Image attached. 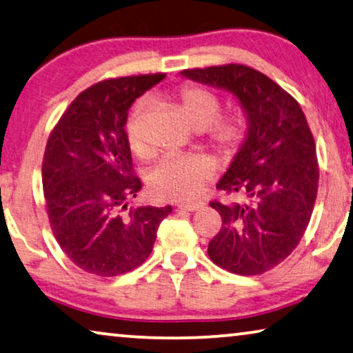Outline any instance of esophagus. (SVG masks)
<instances>
[{
  "label": "esophagus",
  "instance_id": "1",
  "mask_svg": "<svg viewBox=\"0 0 353 353\" xmlns=\"http://www.w3.org/2000/svg\"><path fill=\"white\" fill-rule=\"evenodd\" d=\"M201 206H203L201 203H187V204H179L177 209L188 210V212H194V210H198Z\"/></svg>",
  "mask_w": 353,
  "mask_h": 353
}]
</instances>
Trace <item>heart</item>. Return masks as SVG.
<instances>
[{
	"label": "heart",
	"instance_id": "b5f03b06",
	"mask_svg": "<svg viewBox=\"0 0 353 353\" xmlns=\"http://www.w3.org/2000/svg\"><path fill=\"white\" fill-rule=\"evenodd\" d=\"M139 103L126 122V141L131 152L138 157L147 154L143 131H141ZM222 109L214 93L198 87H185L181 92V110L183 117L194 130L209 128V139L223 157H231L239 149L245 136V120L236 114L215 122ZM215 171V163L206 155L165 157L149 174V192L160 201L182 203L196 198L204 182L209 181Z\"/></svg>",
	"mask_w": 353,
	"mask_h": 353
}]
</instances>
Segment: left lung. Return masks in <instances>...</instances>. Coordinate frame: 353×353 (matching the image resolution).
<instances>
[{"instance_id": "8db88e82", "label": "left lung", "mask_w": 353, "mask_h": 353, "mask_svg": "<svg viewBox=\"0 0 353 353\" xmlns=\"http://www.w3.org/2000/svg\"><path fill=\"white\" fill-rule=\"evenodd\" d=\"M181 76L231 93L243 109L244 141L217 182L239 201L210 203L222 228L208 254L234 274H263L292 254L311 220L319 165L307 120L290 94L249 66L185 70Z\"/></svg>"}]
</instances>
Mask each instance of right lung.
I'll return each instance as SVG.
<instances>
[{
	"mask_svg": "<svg viewBox=\"0 0 353 353\" xmlns=\"http://www.w3.org/2000/svg\"><path fill=\"white\" fill-rule=\"evenodd\" d=\"M166 74L109 79L70 104L47 141L42 187L57 243L81 270L112 277L143 265L172 208L123 210L141 190L126 141L128 109Z\"/></svg>",
	"mask_w": 353,
	"mask_h": 353,
	"instance_id": "obj_1",
	"label": "right lung"
}]
</instances>
